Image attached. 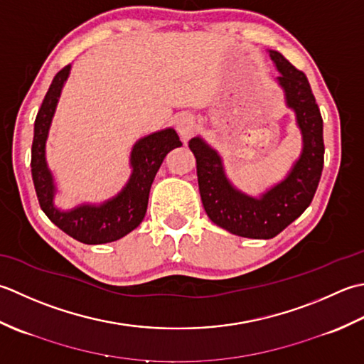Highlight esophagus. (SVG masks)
Instances as JSON below:
<instances>
[{
	"instance_id": "obj_1",
	"label": "esophagus",
	"mask_w": 364,
	"mask_h": 364,
	"mask_svg": "<svg viewBox=\"0 0 364 364\" xmlns=\"http://www.w3.org/2000/svg\"><path fill=\"white\" fill-rule=\"evenodd\" d=\"M195 117L191 114H182L179 117V121H177V132H179V135L183 141H188L193 135V132H195Z\"/></svg>"
}]
</instances>
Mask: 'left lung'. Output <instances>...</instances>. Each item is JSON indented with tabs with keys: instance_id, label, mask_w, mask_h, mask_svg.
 <instances>
[{
	"instance_id": "1",
	"label": "left lung",
	"mask_w": 364,
	"mask_h": 364,
	"mask_svg": "<svg viewBox=\"0 0 364 364\" xmlns=\"http://www.w3.org/2000/svg\"><path fill=\"white\" fill-rule=\"evenodd\" d=\"M269 53L281 73L277 81L284 91L286 105L294 109L303 139L300 157L284 179L259 198L248 196L229 182L218 152L203 138H191L188 143L196 159L207 217L231 234L248 239H272L299 218L313 201L323 168V122L309 81L279 51Z\"/></svg>"
}]
</instances>
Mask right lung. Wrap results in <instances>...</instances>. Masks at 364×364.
I'll list each match as a JSON object with an SVG mask.
<instances>
[{"label":"right lung","mask_w":364,"mask_h":364,"mask_svg":"<svg viewBox=\"0 0 364 364\" xmlns=\"http://www.w3.org/2000/svg\"><path fill=\"white\" fill-rule=\"evenodd\" d=\"M70 73V64L59 70L46 94L34 122L31 173L41 209L61 231L86 245L119 240L143 221L151 185L166 154L182 146L174 129H165L138 139L130 154L132 176L117 196L99 205L81 204L72 210L58 209L53 203L56 187L47 166L46 143L59 95Z\"/></svg>","instance_id":"right-lung-1"}]
</instances>
